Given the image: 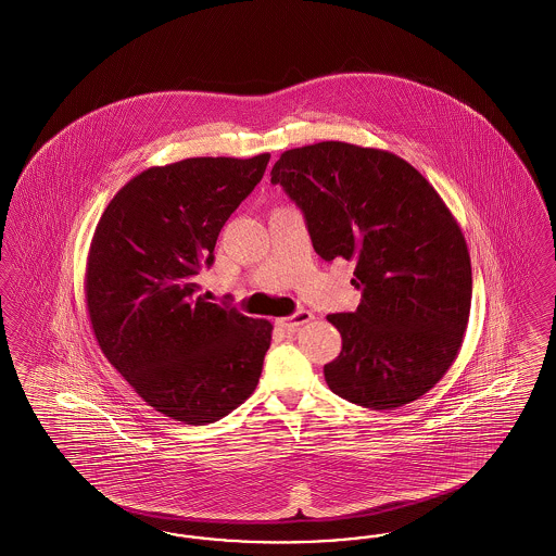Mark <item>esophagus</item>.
Instances as JSON below:
<instances>
[{"label":"esophagus","instance_id":"34e87169","mask_svg":"<svg viewBox=\"0 0 556 556\" xmlns=\"http://www.w3.org/2000/svg\"><path fill=\"white\" fill-rule=\"evenodd\" d=\"M313 320V313L311 311H298L295 315H291V317H283L277 320V325L281 327V329H286V331H298L302 325H306V323H311Z\"/></svg>","mask_w":556,"mask_h":556}]
</instances>
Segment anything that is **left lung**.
I'll return each mask as SVG.
<instances>
[{
	"label": "left lung",
	"mask_w": 556,
	"mask_h": 556,
	"mask_svg": "<svg viewBox=\"0 0 556 556\" xmlns=\"http://www.w3.org/2000/svg\"><path fill=\"white\" fill-rule=\"evenodd\" d=\"M270 184L304 214L327 263H356L354 313L329 315L342 352L325 365L333 394L394 410L454 363L471 311V258L438 191L392 152L320 141L281 154Z\"/></svg>",
	"instance_id": "obj_1"
}]
</instances>
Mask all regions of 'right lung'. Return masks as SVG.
<instances>
[{"label": "right lung", "instance_id": "add662e5", "mask_svg": "<svg viewBox=\"0 0 556 556\" xmlns=\"http://www.w3.org/2000/svg\"><path fill=\"white\" fill-rule=\"evenodd\" d=\"M270 154L187 159L132 177L91 239L85 295L110 365L162 415L206 425L256 390L273 325L198 295L223 225Z\"/></svg>", "mask_w": 556, "mask_h": 556}]
</instances>
